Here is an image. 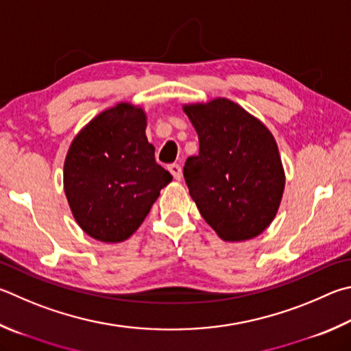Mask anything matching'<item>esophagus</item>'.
<instances>
[{
	"mask_svg": "<svg viewBox=\"0 0 351 351\" xmlns=\"http://www.w3.org/2000/svg\"><path fill=\"white\" fill-rule=\"evenodd\" d=\"M167 169H169L170 173L173 175V178H175L176 181H181V178H182V169H181L180 164H170Z\"/></svg>",
	"mask_w": 351,
	"mask_h": 351,
	"instance_id": "34e87169",
	"label": "esophagus"
}]
</instances>
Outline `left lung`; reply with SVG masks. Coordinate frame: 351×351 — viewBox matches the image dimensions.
<instances>
[{"mask_svg":"<svg viewBox=\"0 0 351 351\" xmlns=\"http://www.w3.org/2000/svg\"><path fill=\"white\" fill-rule=\"evenodd\" d=\"M199 138L184 180L207 224L228 242L252 239L271 224L285 187L278 144L258 118L227 98L186 104Z\"/></svg>","mask_w":351,"mask_h":351,"instance_id":"obj_1","label":"left lung"}]
</instances>
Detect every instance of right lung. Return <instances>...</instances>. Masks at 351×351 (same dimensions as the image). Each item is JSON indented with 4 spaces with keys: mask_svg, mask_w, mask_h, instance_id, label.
I'll list each match as a JSON object with an SVG mask.
<instances>
[{
    "mask_svg": "<svg viewBox=\"0 0 351 351\" xmlns=\"http://www.w3.org/2000/svg\"><path fill=\"white\" fill-rule=\"evenodd\" d=\"M145 127L143 107L119 103L95 117L70 144L64 192L75 221L93 239L130 238L173 180L156 164Z\"/></svg>",
    "mask_w": 351,
    "mask_h": 351,
    "instance_id": "add662e5",
    "label": "right lung"
}]
</instances>
